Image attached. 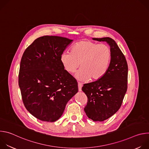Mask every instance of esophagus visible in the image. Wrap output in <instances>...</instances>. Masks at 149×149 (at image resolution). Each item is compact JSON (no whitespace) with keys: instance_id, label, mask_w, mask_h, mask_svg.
I'll use <instances>...</instances> for the list:
<instances>
[{"instance_id":"esophagus-1","label":"esophagus","mask_w":149,"mask_h":149,"mask_svg":"<svg viewBox=\"0 0 149 149\" xmlns=\"http://www.w3.org/2000/svg\"><path fill=\"white\" fill-rule=\"evenodd\" d=\"M78 90L79 91H82V84L81 83H78Z\"/></svg>"}]
</instances>
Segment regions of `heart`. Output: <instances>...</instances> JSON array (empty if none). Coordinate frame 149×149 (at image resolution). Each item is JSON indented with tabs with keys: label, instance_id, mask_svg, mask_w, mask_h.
<instances>
[{
	"label": "heart",
	"instance_id": "heart-1",
	"mask_svg": "<svg viewBox=\"0 0 149 149\" xmlns=\"http://www.w3.org/2000/svg\"><path fill=\"white\" fill-rule=\"evenodd\" d=\"M111 58L109 46L99 44L90 40H81L75 44L70 52H63L61 62L69 73L74 72L79 67L75 77L81 81L90 78L92 81L101 78L107 71Z\"/></svg>",
	"mask_w": 149,
	"mask_h": 149
}]
</instances>
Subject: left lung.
I'll use <instances>...</instances> for the list:
<instances>
[{
  "label": "left lung",
  "mask_w": 149,
  "mask_h": 149,
  "mask_svg": "<svg viewBox=\"0 0 149 149\" xmlns=\"http://www.w3.org/2000/svg\"><path fill=\"white\" fill-rule=\"evenodd\" d=\"M106 42L111 51V58L105 74L82 88L88 98L84 108L87 117L94 121H103L120 108L127 88L128 66L125 58L116 42L109 37L93 38Z\"/></svg>",
  "instance_id": "left-lung-1"
}]
</instances>
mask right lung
Here are the masks:
<instances>
[{
    "label": "right lung",
    "instance_id": "obj_1",
    "mask_svg": "<svg viewBox=\"0 0 149 149\" xmlns=\"http://www.w3.org/2000/svg\"><path fill=\"white\" fill-rule=\"evenodd\" d=\"M73 40L58 36L35 39L21 59L19 86L26 110L36 118L54 122L78 91V83L64 70L61 55Z\"/></svg>",
    "mask_w": 149,
    "mask_h": 149
}]
</instances>
